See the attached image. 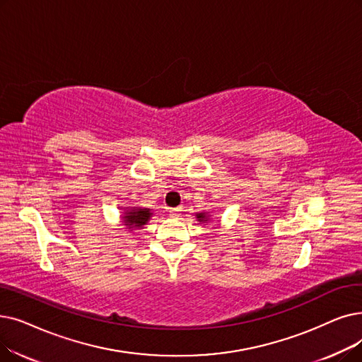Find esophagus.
<instances>
[{"mask_svg":"<svg viewBox=\"0 0 362 362\" xmlns=\"http://www.w3.org/2000/svg\"><path fill=\"white\" fill-rule=\"evenodd\" d=\"M182 211V209L180 207H176V209H170L168 210V213H170V216L171 217H176V216H179V213Z\"/></svg>","mask_w":362,"mask_h":362,"instance_id":"34e87169","label":"esophagus"}]
</instances>
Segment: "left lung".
Here are the masks:
<instances>
[{"instance_id": "left-lung-1", "label": "left lung", "mask_w": 362, "mask_h": 362, "mask_svg": "<svg viewBox=\"0 0 362 362\" xmlns=\"http://www.w3.org/2000/svg\"><path fill=\"white\" fill-rule=\"evenodd\" d=\"M195 217L199 223H207L210 220V214L206 211H201V213H195Z\"/></svg>"}]
</instances>
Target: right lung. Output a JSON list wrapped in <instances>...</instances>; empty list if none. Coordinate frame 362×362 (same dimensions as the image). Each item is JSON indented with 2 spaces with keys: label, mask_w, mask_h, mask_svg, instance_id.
<instances>
[{
  "label": "right lung",
  "mask_w": 362,
  "mask_h": 362,
  "mask_svg": "<svg viewBox=\"0 0 362 362\" xmlns=\"http://www.w3.org/2000/svg\"><path fill=\"white\" fill-rule=\"evenodd\" d=\"M152 209L145 207H125L121 214V223L125 229L133 232L137 229H144L152 217Z\"/></svg>",
  "instance_id": "add662e5"
}]
</instances>
